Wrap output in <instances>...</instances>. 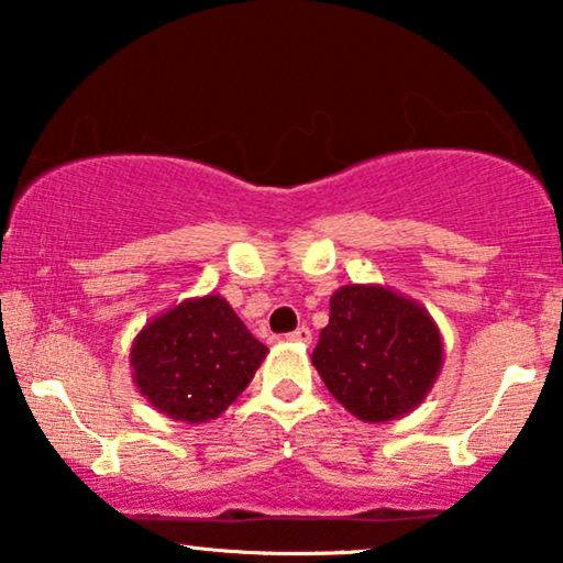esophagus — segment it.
<instances>
[{
  "label": "esophagus",
  "instance_id": "1",
  "mask_svg": "<svg viewBox=\"0 0 563 563\" xmlns=\"http://www.w3.org/2000/svg\"><path fill=\"white\" fill-rule=\"evenodd\" d=\"M287 338H289V341H291V343H305V345H307V343H310V341H312V330H310V328H307V325H302V328H297V330H295V333H289Z\"/></svg>",
  "mask_w": 563,
  "mask_h": 563
}]
</instances>
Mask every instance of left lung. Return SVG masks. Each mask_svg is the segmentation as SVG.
Wrapping results in <instances>:
<instances>
[{
  "instance_id": "8db88e82",
  "label": "left lung",
  "mask_w": 563,
  "mask_h": 563,
  "mask_svg": "<svg viewBox=\"0 0 563 563\" xmlns=\"http://www.w3.org/2000/svg\"><path fill=\"white\" fill-rule=\"evenodd\" d=\"M330 395L364 422H389L426 402L443 368L430 312L382 284H345L312 351Z\"/></svg>"
}]
</instances>
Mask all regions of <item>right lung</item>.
Segmentation results:
<instances>
[{
    "instance_id": "add662e5",
    "label": "right lung",
    "mask_w": 563,
    "mask_h": 563,
    "mask_svg": "<svg viewBox=\"0 0 563 563\" xmlns=\"http://www.w3.org/2000/svg\"><path fill=\"white\" fill-rule=\"evenodd\" d=\"M266 353L225 297L205 295L145 322L130 345V368L153 410L202 426L243 395Z\"/></svg>"
}]
</instances>
